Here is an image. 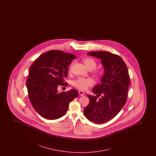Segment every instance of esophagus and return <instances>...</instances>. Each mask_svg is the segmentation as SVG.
I'll use <instances>...</instances> for the list:
<instances>
[{
    "label": "esophagus",
    "mask_w": 156,
    "mask_h": 156,
    "mask_svg": "<svg viewBox=\"0 0 156 156\" xmlns=\"http://www.w3.org/2000/svg\"><path fill=\"white\" fill-rule=\"evenodd\" d=\"M78 93H79V94L80 96H83V95H84V92H83V91H79Z\"/></svg>",
    "instance_id": "obj_1"
}]
</instances>
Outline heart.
Returning <instances> with one entry per match:
<instances>
[{"label": "heart", "instance_id": "obj_1", "mask_svg": "<svg viewBox=\"0 0 156 156\" xmlns=\"http://www.w3.org/2000/svg\"><path fill=\"white\" fill-rule=\"evenodd\" d=\"M83 62L86 66L87 67V68L90 70H94V75L96 76V77H100L101 75V72L100 71L98 70H95L97 66V62L96 61L94 60V58H85L83 60ZM71 65L70 66V69L72 67ZM94 83V81L91 78H85L83 77H79L77 79L73 81V85L75 86V87L77 88L78 89L80 90H85L87 89L89 86L93 85Z\"/></svg>", "mask_w": 156, "mask_h": 156}]
</instances>
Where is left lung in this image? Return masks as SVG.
Segmentation results:
<instances>
[{"label":"left lung","instance_id":"8db88e82","mask_svg":"<svg viewBox=\"0 0 156 156\" xmlns=\"http://www.w3.org/2000/svg\"><path fill=\"white\" fill-rule=\"evenodd\" d=\"M88 55L101 58L105 72L101 83L93 89L96 96L87 95L90 103L83 113L90 121L102 124L115 117L125 105L129 76L120 56L106 51H90ZM100 96L102 98L97 99Z\"/></svg>","mask_w":156,"mask_h":156}]
</instances>
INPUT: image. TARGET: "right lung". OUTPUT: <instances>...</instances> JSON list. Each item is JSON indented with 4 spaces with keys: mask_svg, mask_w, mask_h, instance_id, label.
<instances>
[{
    "mask_svg": "<svg viewBox=\"0 0 156 156\" xmlns=\"http://www.w3.org/2000/svg\"><path fill=\"white\" fill-rule=\"evenodd\" d=\"M76 56L60 50L49 51L39 56L29 69L26 84L28 97L34 110L47 119L64 115L69 103L78 96L77 90L58 92V85H66L68 66Z\"/></svg>",
    "mask_w": 156,
    "mask_h": 156,
    "instance_id": "right-lung-1",
    "label": "right lung"
}]
</instances>
